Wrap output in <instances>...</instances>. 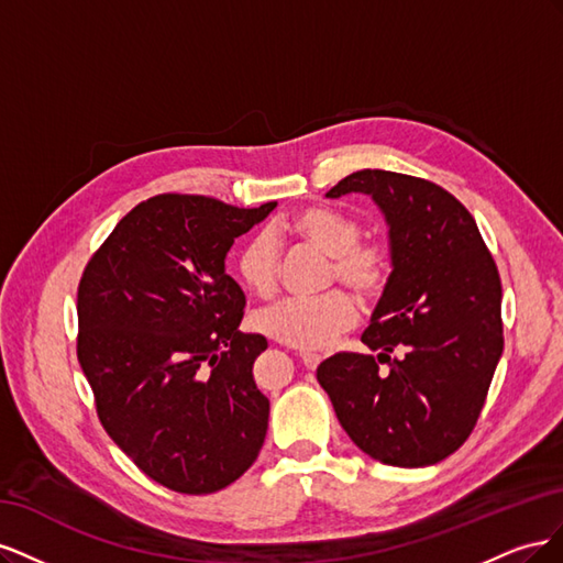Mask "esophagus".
<instances>
[{"instance_id": "1", "label": "esophagus", "mask_w": 563, "mask_h": 563, "mask_svg": "<svg viewBox=\"0 0 563 563\" xmlns=\"http://www.w3.org/2000/svg\"><path fill=\"white\" fill-rule=\"evenodd\" d=\"M300 360H302V364L308 366L310 371H314V368L319 366V362H321V356H319V354H310V352H302Z\"/></svg>"}]
</instances>
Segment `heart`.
Listing matches in <instances>:
<instances>
[{
	"mask_svg": "<svg viewBox=\"0 0 563 563\" xmlns=\"http://www.w3.org/2000/svg\"><path fill=\"white\" fill-rule=\"evenodd\" d=\"M317 246L331 258L329 279L345 284L354 296L373 300L383 294L391 269V253L385 244H360L362 225L350 213L312 203L288 216L277 228ZM236 275L251 294L269 298L279 277L277 236L263 230L236 253ZM356 319L354 302L345 291H329L317 298H286L255 314V329L298 350H327Z\"/></svg>",
	"mask_w": 563,
	"mask_h": 563,
	"instance_id": "obj_1",
	"label": "heart"
}]
</instances>
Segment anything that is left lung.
I'll use <instances>...</instances> for the list:
<instances>
[{"label": "left lung", "mask_w": 563, "mask_h": 563, "mask_svg": "<svg viewBox=\"0 0 563 563\" xmlns=\"http://www.w3.org/2000/svg\"><path fill=\"white\" fill-rule=\"evenodd\" d=\"M373 199L387 223L391 272L362 343L338 352L317 380L350 439L373 460L428 467L474 430L503 354V286L479 228L444 187L364 168L327 192ZM395 346L401 361H389Z\"/></svg>", "instance_id": "left-lung-1"}]
</instances>
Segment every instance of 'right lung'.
Returning a JSON list of instances; mask_svg holds the SVG:
<instances>
[{
  "instance_id": "1",
  "label": "right lung",
  "mask_w": 563,
  "mask_h": 563,
  "mask_svg": "<svg viewBox=\"0 0 563 563\" xmlns=\"http://www.w3.org/2000/svg\"><path fill=\"white\" fill-rule=\"evenodd\" d=\"M275 207L157 195L119 220L79 282L77 356L100 422L150 479L187 496L240 479L267 434L253 380L267 340L240 331L246 298L225 258Z\"/></svg>"
}]
</instances>
